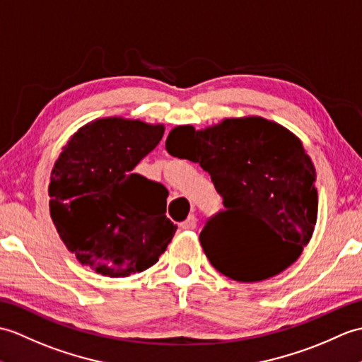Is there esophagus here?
I'll use <instances>...</instances> for the list:
<instances>
[{"mask_svg":"<svg viewBox=\"0 0 362 362\" xmlns=\"http://www.w3.org/2000/svg\"><path fill=\"white\" fill-rule=\"evenodd\" d=\"M181 228H182V229H187V230H189V229H195V228H197V215L190 214V215L187 216V220L181 223Z\"/></svg>","mask_w":362,"mask_h":362,"instance_id":"obj_1","label":"esophagus"}]
</instances>
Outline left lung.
Here are the masks:
<instances>
[{
  "label": "left lung",
  "mask_w": 362,
  "mask_h": 362,
  "mask_svg": "<svg viewBox=\"0 0 362 362\" xmlns=\"http://www.w3.org/2000/svg\"><path fill=\"white\" fill-rule=\"evenodd\" d=\"M172 156L199 163L223 197L221 226L207 221L199 234L214 268L237 282H260L299 259L317 220L316 170L300 139L260 116L229 117L195 130L175 127L165 139ZM232 216L262 224L249 245L228 228Z\"/></svg>",
  "instance_id": "left-lung-1"
}]
</instances>
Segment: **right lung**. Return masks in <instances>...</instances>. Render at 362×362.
Instances as JSON below:
<instances>
[{
	"label": "right lung",
	"instance_id": "1",
	"mask_svg": "<svg viewBox=\"0 0 362 362\" xmlns=\"http://www.w3.org/2000/svg\"><path fill=\"white\" fill-rule=\"evenodd\" d=\"M163 124L102 117L71 136L55 160L49 212L76 259L108 277H127L158 262L176 224L165 216L163 184L133 173L164 134Z\"/></svg>",
	"mask_w": 362,
	"mask_h": 362
}]
</instances>
